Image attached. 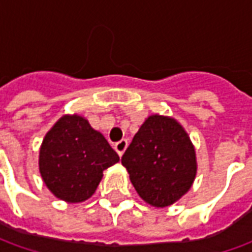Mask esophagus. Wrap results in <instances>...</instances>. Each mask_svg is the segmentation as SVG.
Instances as JSON below:
<instances>
[{
	"label": "esophagus",
	"instance_id": "34e87169",
	"mask_svg": "<svg viewBox=\"0 0 252 252\" xmlns=\"http://www.w3.org/2000/svg\"><path fill=\"white\" fill-rule=\"evenodd\" d=\"M126 147H128V142H126V139H121L120 142H117L115 144V150L117 151V154H119L120 157L123 155V154H124V151L126 150Z\"/></svg>",
	"mask_w": 252,
	"mask_h": 252
}]
</instances>
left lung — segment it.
Listing matches in <instances>:
<instances>
[{
    "label": "left lung",
    "mask_w": 252,
    "mask_h": 252,
    "mask_svg": "<svg viewBox=\"0 0 252 252\" xmlns=\"http://www.w3.org/2000/svg\"><path fill=\"white\" fill-rule=\"evenodd\" d=\"M121 163L137 194L157 208L180 200L197 173L194 147L188 133L174 119L159 115L144 121Z\"/></svg>",
    "instance_id": "1"
}]
</instances>
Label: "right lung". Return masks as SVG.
Wrapping results in <instances>:
<instances>
[{"label":"right lung","mask_w":252,"mask_h":252,"mask_svg":"<svg viewBox=\"0 0 252 252\" xmlns=\"http://www.w3.org/2000/svg\"><path fill=\"white\" fill-rule=\"evenodd\" d=\"M119 160L117 153L86 119L63 116L43 140L39 169L52 194L67 202H82L95 191L102 171Z\"/></svg>","instance_id":"add662e5"}]
</instances>
